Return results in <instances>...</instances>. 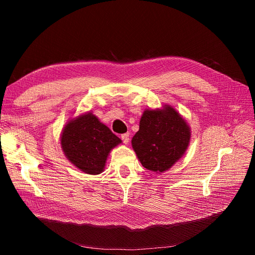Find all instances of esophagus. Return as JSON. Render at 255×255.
<instances>
[{
	"label": "esophagus",
	"instance_id": "esophagus-1",
	"mask_svg": "<svg viewBox=\"0 0 255 255\" xmlns=\"http://www.w3.org/2000/svg\"><path fill=\"white\" fill-rule=\"evenodd\" d=\"M121 139H122L123 143H125V144H128V141H129V134H128V133H126V134L121 135Z\"/></svg>",
	"mask_w": 255,
	"mask_h": 255
}]
</instances>
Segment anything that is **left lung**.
I'll list each match as a JSON object with an SVG mask.
<instances>
[{
    "label": "left lung",
    "instance_id": "obj_1",
    "mask_svg": "<svg viewBox=\"0 0 255 255\" xmlns=\"http://www.w3.org/2000/svg\"><path fill=\"white\" fill-rule=\"evenodd\" d=\"M188 122L172 105L144 110L132 146L141 165L157 174L168 171L188 149Z\"/></svg>",
    "mask_w": 255,
    "mask_h": 255
}]
</instances>
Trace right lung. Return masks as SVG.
Wrapping results in <instances>:
<instances>
[{
  "mask_svg": "<svg viewBox=\"0 0 255 255\" xmlns=\"http://www.w3.org/2000/svg\"><path fill=\"white\" fill-rule=\"evenodd\" d=\"M120 143V138L92 112L69 119L60 134V146L67 159L91 175L104 171L111 151Z\"/></svg>",
  "mask_w": 255,
  "mask_h": 255,
  "instance_id": "add662e5",
  "label": "right lung"
}]
</instances>
